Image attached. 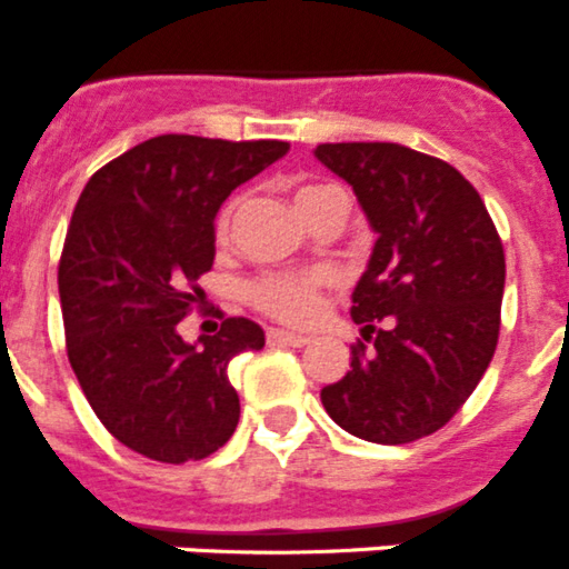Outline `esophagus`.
Segmentation results:
<instances>
[{"mask_svg": "<svg viewBox=\"0 0 569 569\" xmlns=\"http://www.w3.org/2000/svg\"><path fill=\"white\" fill-rule=\"evenodd\" d=\"M268 341H279V345H290V347H305L310 341V336L293 333V330H268Z\"/></svg>", "mask_w": 569, "mask_h": 569, "instance_id": "1", "label": "esophagus"}]
</instances>
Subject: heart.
I'll return each instance as SVG.
<instances>
[{
	"instance_id": "1",
	"label": "heart",
	"mask_w": 569,
	"mask_h": 569,
	"mask_svg": "<svg viewBox=\"0 0 569 569\" xmlns=\"http://www.w3.org/2000/svg\"><path fill=\"white\" fill-rule=\"evenodd\" d=\"M330 190L336 188L316 184V188L299 190L296 204H299L301 216H308L310 208ZM233 216L236 202H228L216 216V236L222 241L230 236ZM325 284H328V273H321V270H268V273L253 276L244 284V296L261 313L273 316L279 321H290V325H299V321L313 319V313L319 310L321 288Z\"/></svg>"
}]
</instances>
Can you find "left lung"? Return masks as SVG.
I'll return each instance as SVG.
<instances>
[{"label": "left lung", "instance_id": "1", "mask_svg": "<svg viewBox=\"0 0 569 569\" xmlns=\"http://www.w3.org/2000/svg\"><path fill=\"white\" fill-rule=\"evenodd\" d=\"M316 159L353 188L379 233L350 308L361 339L321 405L365 441L425 439L459 413L499 345V230L479 190L436 156L339 142L319 144Z\"/></svg>", "mask_w": 569, "mask_h": 569}]
</instances>
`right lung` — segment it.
Returning a JSON list of instances; mask_svg holds the SVG:
<instances>
[{
	"instance_id": "obj_1",
	"label": "right lung",
	"mask_w": 569,
	"mask_h": 569,
	"mask_svg": "<svg viewBox=\"0 0 569 569\" xmlns=\"http://www.w3.org/2000/svg\"><path fill=\"white\" fill-rule=\"evenodd\" d=\"M279 139L164 133L99 168L59 259L68 359L108 433L164 465L208 459L239 425L228 365L264 347L250 319L188 345L179 321L213 268V219L239 184L288 153Z\"/></svg>"
}]
</instances>
